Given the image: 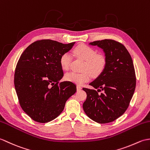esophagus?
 <instances>
[{
    "label": "esophagus",
    "mask_w": 150,
    "mask_h": 150,
    "mask_svg": "<svg viewBox=\"0 0 150 150\" xmlns=\"http://www.w3.org/2000/svg\"><path fill=\"white\" fill-rule=\"evenodd\" d=\"M81 88H82L80 85H77V91H80Z\"/></svg>",
    "instance_id": "34e87169"
}]
</instances>
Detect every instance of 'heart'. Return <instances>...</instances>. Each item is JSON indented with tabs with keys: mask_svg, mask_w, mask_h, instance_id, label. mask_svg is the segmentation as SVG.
<instances>
[{
	"mask_svg": "<svg viewBox=\"0 0 150 150\" xmlns=\"http://www.w3.org/2000/svg\"><path fill=\"white\" fill-rule=\"evenodd\" d=\"M73 52L77 57L85 61L83 67L84 72L67 73L65 76L66 80L76 84H83L89 80L91 74L93 76H98L105 69L106 64L105 56L99 54L97 50L93 47L84 44L79 45L73 49ZM72 60V56L69 52L64 53L59 58L61 67L65 71H67L70 69Z\"/></svg>",
	"mask_w": 150,
	"mask_h": 150,
	"instance_id": "obj_1",
	"label": "heart"
}]
</instances>
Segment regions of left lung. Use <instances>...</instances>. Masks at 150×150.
Wrapping results in <instances>:
<instances>
[{"mask_svg": "<svg viewBox=\"0 0 150 150\" xmlns=\"http://www.w3.org/2000/svg\"><path fill=\"white\" fill-rule=\"evenodd\" d=\"M89 44L103 49L106 64L100 75L89 84L98 90L83 88L86 93L83 108L93 121L108 123L121 116L128 107L136 86L134 66L128 50L120 42L105 39Z\"/></svg>", "mask_w": 150, "mask_h": 150, "instance_id": "1", "label": "left lung"}]
</instances>
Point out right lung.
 <instances>
[{
	"label": "right lung",
	"instance_id": "right-lung-1",
	"mask_svg": "<svg viewBox=\"0 0 150 150\" xmlns=\"http://www.w3.org/2000/svg\"><path fill=\"white\" fill-rule=\"evenodd\" d=\"M74 44L40 40L29 45L20 57L15 88L20 105L33 120L41 123L52 121L76 92L74 83L59 82L64 76L59 58Z\"/></svg>",
	"mask_w": 150,
	"mask_h": 150
}]
</instances>
